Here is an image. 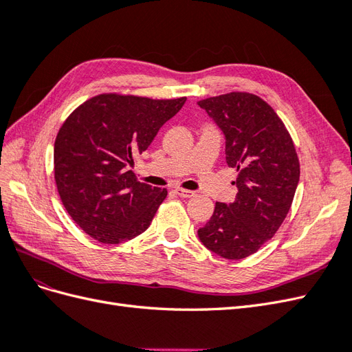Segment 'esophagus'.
<instances>
[{
	"mask_svg": "<svg viewBox=\"0 0 352 352\" xmlns=\"http://www.w3.org/2000/svg\"><path fill=\"white\" fill-rule=\"evenodd\" d=\"M175 192L182 198H192L195 195L194 190H188V189H182V188H175Z\"/></svg>",
	"mask_w": 352,
	"mask_h": 352,
	"instance_id": "34e87169",
	"label": "esophagus"
}]
</instances>
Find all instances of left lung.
I'll list each match as a JSON object with an SVG mask.
<instances>
[{"label":"left lung","instance_id":"8db88e82","mask_svg":"<svg viewBox=\"0 0 352 352\" xmlns=\"http://www.w3.org/2000/svg\"><path fill=\"white\" fill-rule=\"evenodd\" d=\"M198 105L225 136L228 166L238 170L235 201L216 202L198 238L220 257L242 260L280 228L300 182V162L285 124L257 95L230 92Z\"/></svg>","mask_w":352,"mask_h":352}]
</instances>
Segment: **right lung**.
Returning a JSON list of instances; mask_svg holds the SVG:
<instances>
[{"mask_svg":"<svg viewBox=\"0 0 352 352\" xmlns=\"http://www.w3.org/2000/svg\"><path fill=\"white\" fill-rule=\"evenodd\" d=\"M185 101L104 94L63 123L54 144L56 184L63 206L91 238L120 243L151 225L167 190L138 182L133 157Z\"/></svg>","mask_w":352,"mask_h":352,"instance_id":"add662e5","label":"right lung"}]
</instances>
